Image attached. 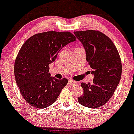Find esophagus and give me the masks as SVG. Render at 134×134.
<instances>
[{
  "mask_svg": "<svg viewBox=\"0 0 134 134\" xmlns=\"http://www.w3.org/2000/svg\"><path fill=\"white\" fill-rule=\"evenodd\" d=\"M68 84L70 86H74V85H76L77 84V82L75 81H72V80H69L68 81Z\"/></svg>",
  "mask_w": 134,
  "mask_h": 134,
  "instance_id": "34e87169",
  "label": "esophagus"
}]
</instances>
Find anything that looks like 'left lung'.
<instances>
[{"mask_svg": "<svg viewBox=\"0 0 134 134\" xmlns=\"http://www.w3.org/2000/svg\"><path fill=\"white\" fill-rule=\"evenodd\" d=\"M86 52L87 62L94 75L92 83L82 82L83 94L79 103L90 108L104 105L119 83L122 64L118 49L107 36L96 30L74 32Z\"/></svg>", "mask_w": 134, "mask_h": 134, "instance_id": "obj_1", "label": "left lung"}]
</instances>
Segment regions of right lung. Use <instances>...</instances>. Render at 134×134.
Here are the masks:
<instances>
[{
    "label": "right lung",
    "mask_w": 134,
    "mask_h": 134,
    "mask_svg": "<svg viewBox=\"0 0 134 134\" xmlns=\"http://www.w3.org/2000/svg\"><path fill=\"white\" fill-rule=\"evenodd\" d=\"M76 40L69 32H47L34 35L24 43L15 59L16 82L30 105L43 109L53 104L68 83L49 73V64L64 46Z\"/></svg>",
    "instance_id": "add662e5"
}]
</instances>
